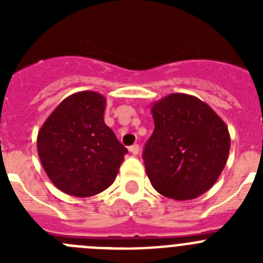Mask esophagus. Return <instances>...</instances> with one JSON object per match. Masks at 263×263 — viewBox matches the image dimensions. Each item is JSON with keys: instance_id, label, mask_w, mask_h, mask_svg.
<instances>
[{"instance_id": "34e87169", "label": "esophagus", "mask_w": 263, "mask_h": 263, "mask_svg": "<svg viewBox=\"0 0 263 263\" xmlns=\"http://www.w3.org/2000/svg\"><path fill=\"white\" fill-rule=\"evenodd\" d=\"M129 152L132 153V154H133V155H138V153H139V146L137 145V143H136V145H132V146H130V147H129Z\"/></svg>"}]
</instances>
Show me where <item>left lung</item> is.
Instances as JSON below:
<instances>
[{
	"label": "left lung",
	"mask_w": 263,
	"mask_h": 263,
	"mask_svg": "<svg viewBox=\"0 0 263 263\" xmlns=\"http://www.w3.org/2000/svg\"><path fill=\"white\" fill-rule=\"evenodd\" d=\"M154 132L143 162L153 187L175 200L206 192L222 173L231 148L224 121L208 104L185 93H171L153 104Z\"/></svg>",
	"instance_id": "obj_1"
}]
</instances>
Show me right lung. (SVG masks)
I'll return each mask as SVG.
<instances>
[{"label":"right lung","mask_w":263,"mask_h":263,"mask_svg":"<svg viewBox=\"0 0 263 263\" xmlns=\"http://www.w3.org/2000/svg\"><path fill=\"white\" fill-rule=\"evenodd\" d=\"M106 100L84 90L64 99L42 125L39 159L64 194L88 197L111 185L127 148L104 122Z\"/></svg>","instance_id":"1"}]
</instances>
